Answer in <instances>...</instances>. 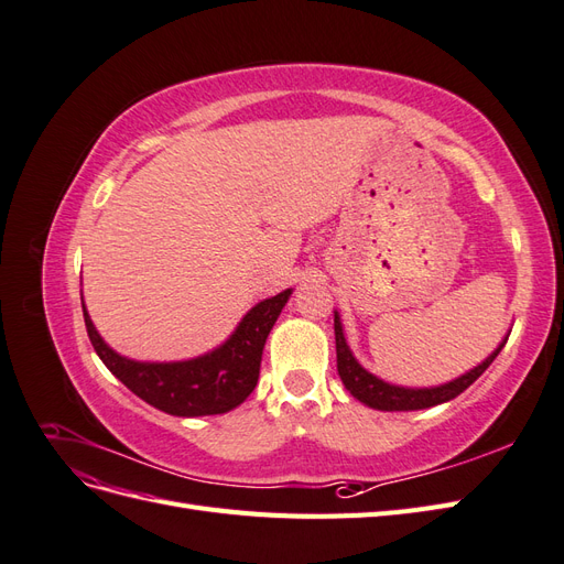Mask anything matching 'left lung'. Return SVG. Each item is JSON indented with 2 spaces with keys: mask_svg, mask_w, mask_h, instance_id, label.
Here are the masks:
<instances>
[{
  "mask_svg": "<svg viewBox=\"0 0 564 564\" xmlns=\"http://www.w3.org/2000/svg\"><path fill=\"white\" fill-rule=\"evenodd\" d=\"M334 334H336V369H338L340 381H344V386L350 390L352 398L365 402L371 409H383V412H412V409H425V406H435V404L454 400L470 383H475L482 377L485 369L494 362V357H497L506 346L503 340V344L494 350L482 365H477L466 373V377H460L452 383H445L440 388H398V386L383 383L381 379L373 377V373H369L367 369L357 365L344 338V327H340L338 315H334Z\"/></svg>",
  "mask_w": 564,
  "mask_h": 564,
  "instance_id": "left-lung-1",
  "label": "left lung"
}]
</instances>
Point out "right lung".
<instances>
[{"instance_id":"right-lung-1","label":"right lung","mask_w":564,"mask_h":564,"mask_svg":"<svg viewBox=\"0 0 564 564\" xmlns=\"http://www.w3.org/2000/svg\"><path fill=\"white\" fill-rule=\"evenodd\" d=\"M289 294L292 289L261 301L245 315L240 327L224 346L187 362L148 365L127 360L104 344L87 308H84V324H87L91 346L104 365L148 404L174 416L226 414L242 404L256 388L265 338L280 317Z\"/></svg>"}]
</instances>
